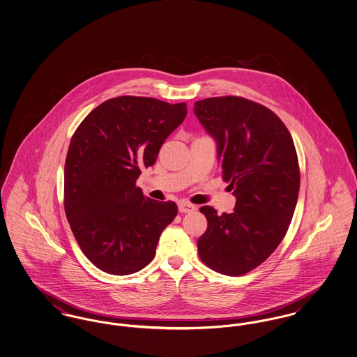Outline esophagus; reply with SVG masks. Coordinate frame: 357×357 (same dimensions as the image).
Wrapping results in <instances>:
<instances>
[{"instance_id": "34e87169", "label": "esophagus", "mask_w": 357, "mask_h": 357, "mask_svg": "<svg viewBox=\"0 0 357 357\" xmlns=\"http://www.w3.org/2000/svg\"><path fill=\"white\" fill-rule=\"evenodd\" d=\"M178 208H179L181 213H192V211L197 210V207L194 204H188V202H185V201L178 204Z\"/></svg>"}]
</instances>
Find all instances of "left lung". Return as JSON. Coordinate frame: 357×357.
Instances as JSON below:
<instances>
[{"instance_id":"left-lung-1","label":"left lung","mask_w":357,"mask_h":357,"mask_svg":"<svg viewBox=\"0 0 357 357\" xmlns=\"http://www.w3.org/2000/svg\"><path fill=\"white\" fill-rule=\"evenodd\" d=\"M194 112L217 142L222 178L237 199L230 214L201 207L207 230L198 253L213 271L242 275L268 259L288 231L300 190L294 143L273 111L245 98L199 100Z\"/></svg>"}]
</instances>
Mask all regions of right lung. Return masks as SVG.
Here are the masks:
<instances>
[{
	"label": "right lung",
	"instance_id": "obj_1",
	"mask_svg": "<svg viewBox=\"0 0 357 357\" xmlns=\"http://www.w3.org/2000/svg\"><path fill=\"white\" fill-rule=\"evenodd\" d=\"M186 115V102L119 96L91 111L72 136L64 208L80 249L102 272L142 271L176 217V204L144 197L136 179Z\"/></svg>",
	"mask_w": 357,
	"mask_h": 357
}]
</instances>
